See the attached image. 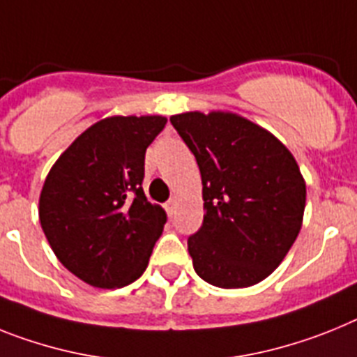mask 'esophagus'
<instances>
[{
	"instance_id": "34e87169",
	"label": "esophagus",
	"mask_w": 357,
	"mask_h": 357,
	"mask_svg": "<svg viewBox=\"0 0 357 357\" xmlns=\"http://www.w3.org/2000/svg\"><path fill=\"white\" fill-rule=\"evenodd\" d=\"M166 211H167V215L172 216V215H175V211H176V199H169L166 202Z\"/></svg>"
}]
</instances>
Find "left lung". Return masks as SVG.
I'll list each match as a JSON object with an SVG mask.
<instances>
[{
  "label": "left lung",
  "instance_id": "left-lung-1",
  "mask_svg": "<svg viewBox=\"0 0 357 357\" xmlns=\"http://www.w3.org/2000/svg\"><path fill=\"white\" fill-rule=\"evenodd\" d=\"M197 158L204 222L188 238L193 267L222 289L251 287L282 264L305 209L296 160L267 130L234 114L173 115Z\"/></svg>",
  "mask_w": 357,
  "mask_h": 357
}]
</instances>
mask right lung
I'll return each mask as SVG.
<instances>
[{
	"label": "right lung",
	"mask_w": 357,
	"mask_h": 357,
	"mask_svg": "<svg viewBox=\"0 0 357 357\" xmlns=\"http://www.w3.org/2000/svg\"><path fill=\"white\" fill-rule=\"evenodd\" d=\"M167 119H102L75 139L52 166L39 220L52 251L93 287L135 282L148 267L166 213L142 190L146 148Z\"/></svg>",
	"instance_id": "add662e5"
}]
</instances>
